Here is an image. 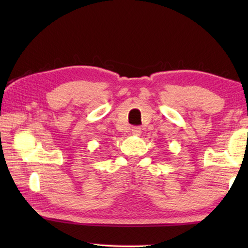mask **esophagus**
<instances>
[{
	"instance_id": "1",
	"label": "esophagus",
	"mask_w": 248,
	"mask_h": 248,
	"mask_svg": "<svg viewBox=\"0 0 248 248\" xmlns=\"http://www.w3.org/2000/svg\"><path fill=\"white\" fill-rule=\"evenodd\" d=\"M131 132H132L133 136L139 137L140 134H141V128H140V127H133V128L131 129Z\"/></svg>"
}]
</instances>
